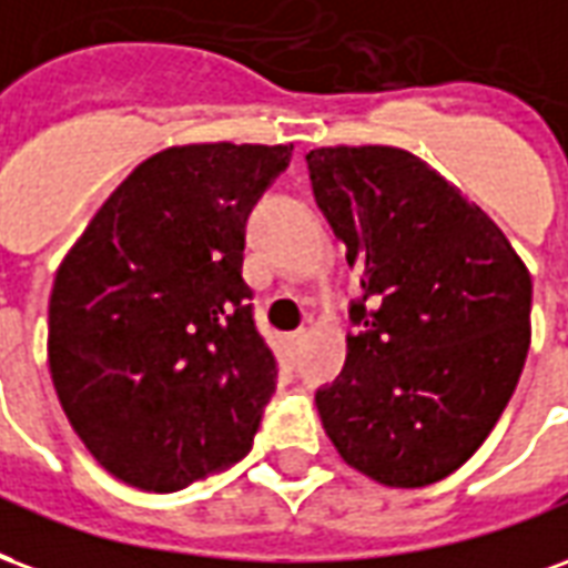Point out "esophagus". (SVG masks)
Listing matches in <instances>:
<instances>
[{"instance_id": "obj_1", "label": "esophagus", "mask_w": 568, "mask_h": 568, "mask_svg": "<svg viewBox=\"0 0 568 568\" xmlns=\"http://www.w3.org/2000/svg\"><path fill=\"white\" fill-rule=\"evenodd\" d=\"M305 338H308V333H305V329H296V333L284 335V347H287L290 357H296V354H300L302 345H305Z\"/></svg>"}]
</instances>
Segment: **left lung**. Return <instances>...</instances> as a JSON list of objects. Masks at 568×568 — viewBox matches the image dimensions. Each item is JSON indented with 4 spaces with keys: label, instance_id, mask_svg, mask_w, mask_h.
I'll use <instances>...</instances> for the list:
<instances>
[{
    "label": "left lung",
    "instance_id": "obj_1",
    "mask_svg": "<svg viewBox=\"0 0 568 568\" xmlns=\"http://www.w3.org/2000/svg\"><path fill=\"white\" fill-rule=\"evenodd\" d=\"M305 160L363 287L342 378L317 390L321 424L372 481H442L481 448L515 393L529 351L527 266L415 153L333 144Z\"/></svg>",
    "mask_w": 568,
    "mask_h": 568
}]
</instances>
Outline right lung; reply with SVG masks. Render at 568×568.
I'll use <instances>...</instances> for the list:
<instances>
[{"label":"right lung","instance_id":"add662e5","mask_svg":"<svg viewBox=\"0 0 568 568\" xmlns=\"http://www.w3.org/2000/svg\"><path fill=\"white\" fill-rule=\"evenodd\" d=\"M293 144H175L132 169L57 268L48 363L99 466L172 494L233 466L278 363L242 278L244 223Z\"/></svg>","mask_w":568,"mask_h":568}]
</instances>
